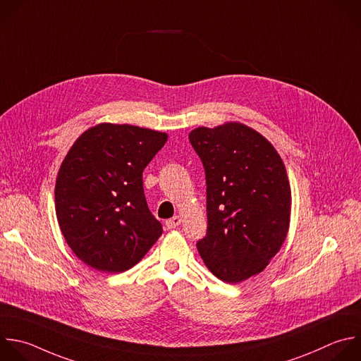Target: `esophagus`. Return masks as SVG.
<instances>
[{"label":"esophagus","mask_w":361,"mask_h":361,"mask_svg":"<svg viewBox=\"0 0 361 361\" xmlns=\"http://www.w3.org/2000/svg\"><path fill=\"white\" fill-rule=\"evenodd\" d=\"M181 216L180 215H176V216H173V218H170V219H167L166 221V226L169 228V229H171V228H177L180 224H181Z\"/></svg>","instance_id":"obj_1"}]
</instances>
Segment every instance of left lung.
I'll return each instance as SVG.
<instances>
[{
  "label": "left lung",
  "mask_w": 361,
  "mask_h": 361,
  "mask_svg": "<svg viewBox=\"0 0 361 361\" xmlns=\"http://www.w3.org/2000/svg\"><path fill=\"white\" fill-rule=\"evenodd\" d=\"M190 143L207 181V235L197 250L218 279L239 283L278 254L290 222V185L275 147L243 123L198 128Z\"/></svg>",
  "instance_id": "obj_1"
}]
</instances>
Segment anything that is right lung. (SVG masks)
I'll return each instance as SVG.
<instances>
[{"instance_id": "add662e5", "label": "right lung", "mask_w": 361, "mask_h": 361, "mask_svg": "<svg viewBox=\"0 0 361 361\" xmlns=\"http://www.w3.org/2000/svg\"><path fill=\"white\" fill-rule=\"evenodd\" d=\"M167 135L130 125L100 123L73 143L55 184L59 228L73 254L107 274L130 269L163 228L147 207L143 170Z\"/></svg>"}]
</instances>
